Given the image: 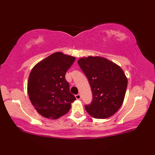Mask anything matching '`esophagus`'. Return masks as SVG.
Masks as SVG:
<instances>
[{
  "label": "esophagus",
  "mask_w": 155,
  "mask_h": 155,
  "mask_svg": "<svg viewBox=\"0 0 155 155\" xmlns=\"http://www.w3.org/2000/svg\"><path fill=\"white\" fill-rule=\"evenodd\" d=\"M75 97H76V98H77V100H80L81 98V96L80 94H77L75 95Z\"/></svg>",
  "instance_id": "obj_1"
}]
</instances>
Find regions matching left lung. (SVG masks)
I'll list each match as a JSON object with an SVG mask.
<instances>
[{
	"instance_id": "left-lung-1",
	"label": "left lung",
	"mask_w": 155,
	"mask_h": 155,
	"mask_svg": "<svg viewBox=\"0 0 155 155\" xmlns=\"http://www.w3.org/2000/svg\"><path fill=\"white\" fill-rule=\"evenodd\" d=\"M78 64L86 75L93 93L85 109L95 118H107L116 113L123 104L127 78L119 66L101 57L78 59Z\"/></svg>"
}]
</instances>
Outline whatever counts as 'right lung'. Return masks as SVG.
Listing matches in <instances>:
<instances>
[{"mask_svg":"<svg viewBox=\"0 0 155 155\" xmlns=\"http://www.w3.org/2000/svg\"><path fill=\"white\" fill-rule=\"evenodd\" d=\"M75 57L57 52L36 64L29 75L27 91L32 104L42 117L57 119L76 100L69 91L66 72Z\"/></svg>","mask_w":155,"mask_h":155,"instance_id":"add662e5","label":"right lung"}]
</instances>
